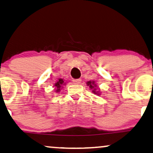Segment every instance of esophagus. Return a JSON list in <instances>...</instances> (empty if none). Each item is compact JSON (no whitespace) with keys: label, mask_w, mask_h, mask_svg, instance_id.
<instances>
[{"label":"esophagus","mask_w":153,"mask_h":153,"mask_svg":"<svg viewBox=\"0 0 153 153\" xmlns=\"http://www.w3.org/2000/svg\"><path fill=\"white\" fill-rule=\"evenodd\" d=\"M81 81V79H73V82H74V84H80Z\"/></svg>","instance_id":"obj_1"}]
</instances>
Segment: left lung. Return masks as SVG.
Instances as JSON below:
<instances>
[{
	"instance_id": "left-lung-1",
	"label": "left lung",
	"mask_w": 153,
	"mask_h": 153,
	"mask_svg": "<svg viewBox=\"0 0 153 153\" xmlns=\"http://www.w3.org/2000/svg\"><path fill=\"white\" fill-rule=\"evenodd\" d=\"M87 85H88V86L90 87V88L92 89V88H94L95 86H96V84H95V83H94V81H88V82H87ZM93 92H94V94H98V92H96V89H94V91H93Z\"/></svg>"
}]
</instances>
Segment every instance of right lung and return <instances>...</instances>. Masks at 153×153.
Listing matches in <instances>:
<instances>
[{"label": "right lung", "mask_w": 153, "mask_h": 153, "mask_svg": "<svg viewBox=\"0 0 153 153\" xmlns=\"http://www.w3.org/2000/svg\"><path fill=\"white\" fill-rule=\"evenodd\" d=\"M62 85H64V81L62 79H59L58 81H57V83H55V86L56 89V92H59L60 91V88H62Z\"/></svg>", "instance_id": "1"}]
</instances>
